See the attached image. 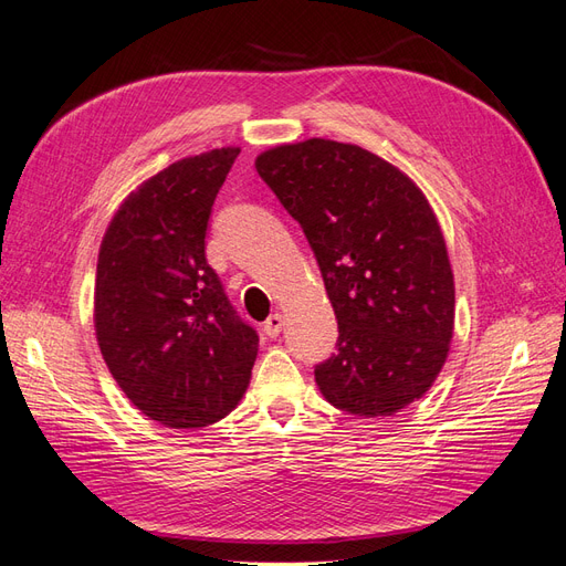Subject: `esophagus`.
Segmentation results:
<instances>
[{
    "instance_id": "34e87169",
    "label": "esophagus",
    "mask_w": 566,
    "mask_h": 566,
    "mask_svg": "<svg viewBox=\"0 0 566 566\" xmlns=\"http://www.w3.org/2000/svg\"><path fill=\"white\" fill-rule=\"evenodd\" d=\"M281 331H283V316H281V314H271V316L266 318V323H264V333H266L269 337H279Z\"/></svg>"
}]
</instances>
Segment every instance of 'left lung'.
<instances>
[{"label": "left lung", "mask_w": 566, "mask_h": 566, "mask_svg": "<svg viewBox=\"0 0 566 566\" xmlns=\"http://www.w3.org/2000/svg\"><path fill=\"white\" fill-rule=\"evenodd\" d=\"M254 167L300 221L337 316V354L314 370L323 399L399 413L434 385L453 339V269L430 200L399 167L333 139L273 146Z\"/></svg>", "instance_id": "1"}]
</instances>
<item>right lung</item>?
Masks as SVG:
<instances>
[{
  "label": "right lung",
  "mask_w": 566,
  "mask_h": 566,
  "mask_svg": "<svg viewBox=\"0 0 566 566\" xmlns=\"http://www.w3.org/2000/svg\"><path fill=\"white\" fill-rule=\"evenodd\" d=\"M241 148L188 156L119 202L98 250L94 331L125 397L172 430L227 418L252 378L260 337L205 260L210 210Z\"/></svg>",
  "instance_id": "obj_1"
}]
</instances>
